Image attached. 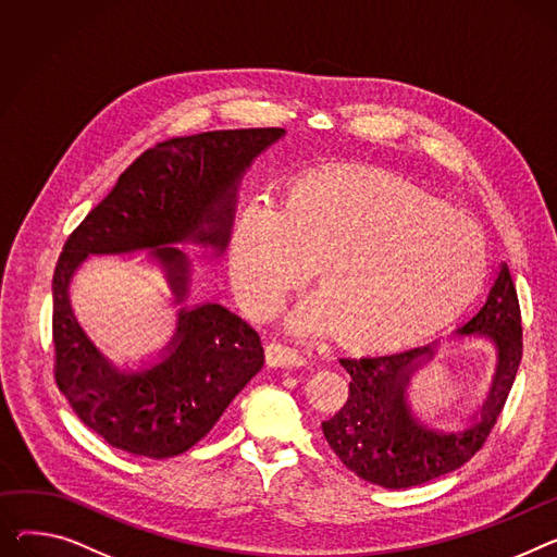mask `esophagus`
<instances>
[{
    "instance_id": "1",
    "label": "esophagus",
    "mask_w": 557,
    "mask_h": 557,
    "mask_svg": "<svg viewBox=\"0 0 557 557\" xmlns=\"http://www.w3.org/2000/svg\"><path fill=\"white\" fill-rule=\"evenodd\" d=\"M267 360L271 367H282V369H290V367H302L307 362V358L295 351L290 347H284V345H277V343H271L267 347Z\"/></svg>"
}]
</instances>
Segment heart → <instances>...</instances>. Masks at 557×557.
<instances>
[{"instance_id": "1", "label": "heart", "mask_w": 557, "mask_h": 557, "mask_svg": "<svg viewBox=\"0 0 557 557\" xmlns=\"http://www.w3.org/2000/svg\"><path fill=\"white\" fill-rule=\"evenodd\" d=\"M315 264L320 288L286 315L293 336L341 329L360 349H398L455 322L481 293L486 244L463 214L381 172L305 176L280 212L250 208L233 242V286L264 318Z\"/></svg>"}]
</instances>
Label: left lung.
Instances as JSON below:
<instances>
[{
	"label": "left lung",
	"mask_w": 557,
	"mask_h": 557,
	"mask_svg": "<svg viewBox=\"0 0 557 557\" xmlns=\"http://www.w3.org/2000/svg\"><path fill=\"white\" fill-rule=\"evenodd\" d=\"M457 341H488L495 354L486 396L466 419H423L412 403V383L453 343H432L385 356L343 358L349 398L322 423L324 438L360 479L389 491L412 488L461 468L491 434L522 360L520 302L502 271L481 311L457 329Z\"/></svg>",
	"instance_id": "1"
}]
</instances>
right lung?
Instances as JSON below:
<instances>
[{
	"label": "right lung",
	"instance_id": "obj_1",
	"mask_svg": "<svg viewBox=\"0 0 557 557\" xmlns=\"http://www.w3.org/2000/svg\"><path fill=\"white\" fill-rule=\"evenodd\" d=\"M280 127L172 138L143 152L66 239L53 275L55 379L81 421L109 446L168 459L193 448L264 367L257 331L221 302H193V257H224L244 174L284 138ZM145 253L177 307L171 343L134 366L104 357L70 307L91 256Z\"/></svg>",
	"mask_w": 557,
	"mask_h": 557
}]
</instances>
